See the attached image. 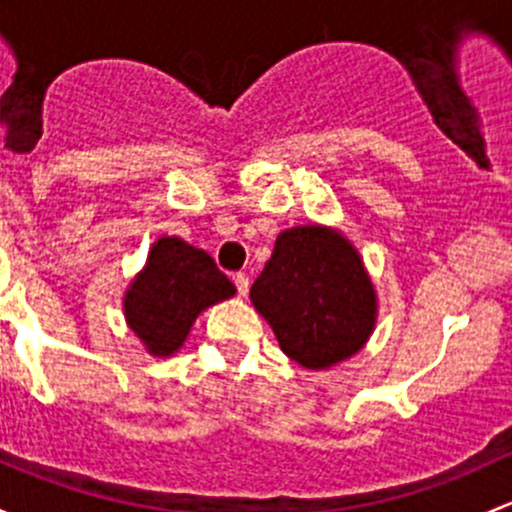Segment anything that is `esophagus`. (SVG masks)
Masks as SVG:
<instances>
[{"label": "esophagus", "instance_id": "1", "mask_svg": "<svg viewBox=\"0 0 512 512\" xmlns=\"http://www.w3.org/2000/svg\"><path fill=\"white\" fill-rule=\"evenodd\" d=\"M235 287H238L240 297H245V294L250 292V277H247L245 272H238L235 274Z\"/></svg>", "mask_w": 512, "mask_h": 512}]
</instances>
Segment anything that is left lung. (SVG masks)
I'll list each match as a JSON object with an SVG mask.
<instances>
[{
  "mask_svg": "<svg viewBox=\"0 0 512 512\" xmlns=\"http://www.w3.org/2000/svg\"><path fill=\"white\" fill-rule=\"evenodd\" d=\"M250 299L279 348L314 370L358 353L375 326V292L358 252L319 225L279 235Z\"/></svg>",
  "mask_w": 512,
  "mask_h": 512,
  "instance_id": "obj_1",
  "label": "left lung"
}]
</instances>
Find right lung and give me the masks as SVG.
Listing matches in <instances>:
<instances>
[{
    "mask_svg": "<svg viewBox=\"0 0 512 512\" xmlns=\"http://www.w3.org/2000/svg\"><path fill=\"white\" fill-rule=\"evenodd\" d=\"M233 294V282L208 252L179 238H161L149 252L144 272L129 287L125 316L147 351L171 355L206 306Z\"/></svg>",
    "mask_w": 512,
    "mask_h": 512,
    "instance_id": "obj_1",
    "label": "right lung"
}]
</instances>
